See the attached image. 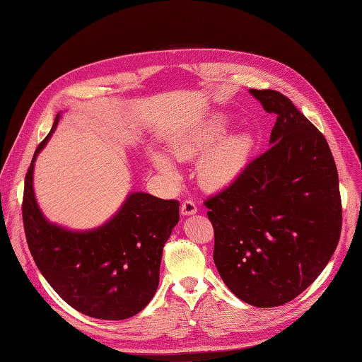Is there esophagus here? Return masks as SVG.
Returning <instances> with one entry per match:
<instances>
[{
  "instance_id": "obj_1",
  "label": "esophagus",
  "mask_w": 362,
  "mask_h": 362,
  "mask_svg": "<svg viewBox=\"0 0 362 362\" xmlns=\"http://www.w3.org/2000/svg\"><path fill=\"white\" fill-rule=\"evenodd\" d=\"M197 204L194 202H191V199H186V202L182 203V207H180V211L182 215L185 216H191V215H195L197 213Z\"/></svg>"
}]
</instances>
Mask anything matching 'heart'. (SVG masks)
Wrapping results in <instances>:
<instances>
[{
  "mask_svg": "<svg viewBox=\"0 0 362 362\" xmlns=\"http://www.w3.org/2000/svg\"><path fill=\"white\" fill-rule=\"evenodd\" d=\"M230 127V116L213 113L170 144V152L177 160H189L202 155L197 164V176L206 189H223L237 182L255 151L252 134L247 131L225 134ZM149 156L156 170L171 180L177 179L176 167L163 152L152 151Z\"/></svg>",
  "mask_w": 362,
  "mask_h": 362,
  "instance_id": "b5f03b06",
  "label": "heart"
}]
</instances>
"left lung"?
I'll use <instances>...</instances> for the list:
<instances>
[{
  "label": "left lung",
  "instance_id": "left-lung-1",
  "mask_svg": "<svg viewBox=\"0 0 362 362\" xmlns=\"http://www.w3.org/2000/svg\"><path fill=\"white\" fill-rule=\"evenodd\" d=\"M249 92L277 115L272 147L204 204L223 284L250 305L276 307L309 288L339 245V174L322 132L288 97Z\"/></svg>",
  "mask_w": 362,
  "mask_h": 362
}]
</instances>
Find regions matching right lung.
<instances>
[{
  "instance_id": "obj_1",
  "label": "right lung",
  "mask_w": 362,
  "mask_h": 362,
  "mask_svg": "<svg viewBox=\"0 0 362 362\" xmlns=\"http://www.w3.org/2000/svg\"><path fill=\"white\" fill-rule=\"evenodd\" d=\"M38 144L25 177L23 228L40 273L73 309L90 317L122 320L155 296L164 245L179 222L177 199L132 192L116 215L89 231L49 222L34 195V160L57 129Z\"/></svg>"
}]
</instances>
